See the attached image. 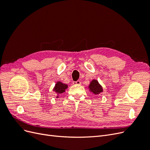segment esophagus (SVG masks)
I'll list each match as a JSON object with an SVG mask.
<instances>
[{
  "label": "esophagus",
  "mask_w": 150,
  "mask_h": 150,
  "mask_svg": "<svg viewBox=\"0 0 150 150\" xmlns=\"http://www.w3.org/2000/svg\"><path fill=\"white\" fill-rule=\"evenodd\" d=\"M73 84H74V85H79V84H81V81H74V82H73Z\"/></svg>",
  "instance_id": "obj_1"
}]
</instances>
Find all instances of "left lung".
<instances>
[{"label":"left lung","mask_w":150,"mask_h":150,"mask_svg":"<svg viewBox=\"0 0 150 150\" xmlns=\"http://www.w3.org/2000/svg\"><path fill=\"white\" fill-rule=\"evenodd\" d=\"M88 88L90 91L95 95H99L103 91V89L101 85L96 79H93L91 81Z\"/></svg>","instance_id":"obj_1"}]
</instances>
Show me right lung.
<instances>
[{"label":"right lung","mask_w":150,"mask_h":150,"mask_svg":"<svg viewBox=\"0 0 150 150\" xmlns=\"http://www.w3.org/2000/svg\"><path fill=\"white\" fill-rule=\"evenodd\" d=\"M68 88V86L66 84H64L60 81H58V82L56 83L55 86L53 89L54 91H55L56 93L57 94V96L56 98H59V95L64 93L66 91V89Z\"/></svg>","instance_id":"1"}]
</instances>
